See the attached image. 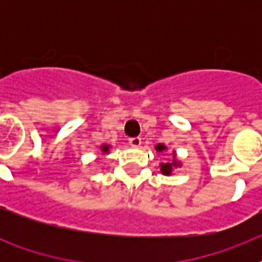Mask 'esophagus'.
<instances>
[{
    "instance_id": "34e87169",
    "label": "esophagus",
    "mask_w": 262,
    "mask_h": 262,
    "mask_svg": "<svg viewBox=\"0 0 262 262\" xmlns=\"http://www.w3.org/2000/svg\"><path fill=\"white\" fill-rule=\"evenodd\" d=\"M129 144L132 147H140L141 145V139L140 137H132V139H129Z\"/></svg>"
}]
</instances>
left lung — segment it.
Returning <instances> with one entry per match:
<instances>
[{"label":"left lung","instance_id":"left-lung-1","mask_svg":"<svg viewBox=\"0 0 262 262\" xmlns=\"http://www.w3.org/2000/svg\"><path fill=\"white\" fill-rule=\"evenodd\" d=\"M156 151L158 152H163L166 151V147L164 145H162V144H159V145H156ZM178 166V163L175 162V163H162L160 164V170H162V172L166 175H170L172 171V167H177Z\"/></svg>","mask_w":262,"mask_h":262}]
</instances>
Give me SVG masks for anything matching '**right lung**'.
Here are the masks:
<instances>
[{"label": "right lung", "mask_w": 262, "mask_h": 262, "mask_svg": "<svg viewBox=\"0 0 262 262\" xmlns=\"http://www.w3.org/2000/svg\"><path fill=\"white\" fill-rule=\"evenodd\" d=\"M102 149H103V152H107L108 151V147H107V145H103Z\"/></svg>", "instance_id": "obj_1"}]
</instances>
